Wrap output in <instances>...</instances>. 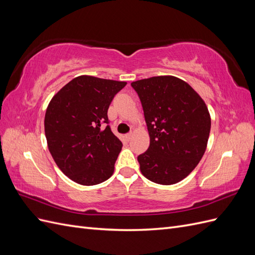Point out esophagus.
<instances>
[{"label":"esophagus","mask_w":255,"mask_h":255,"mask_svg":"<svg viewBox=\"0 0 255 255\" xmlns=\"http://www.w3.org/2000/svg\"><path fill=\"white\" fill-rule=\"evenodd\" d=\"M132 137H133V133H128V134L126 135L127 140H130V139H132Z\"/></svg>","instance_id":"1"}]
</instances>
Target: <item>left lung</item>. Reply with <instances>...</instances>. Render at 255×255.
Returning <instances> with one entry per match:
<instances>
[{"label": "left lung", "instance_id": "obj_1", "mask_svg": "<svg viewBox=\"0 0 255 255\" xmlns=\"http://www.w3.org/2000/svg\"><path fill=\"white\" fill-rule=\"evenodd\" d=\"M150 136V145L138 155L146 179L172 185L185 179L205 152L211 116L202 98L175 76H153L133 82Z\"/></svg>", "mask_w": 255, "mask_h": 255}]
</instances>
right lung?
Here are the masks:
<instances>
[{"label":"right lung","instance_id":"right-lung-1","mask_svg":"<svg viewBox=\"0 0 255 255\" xmlns=\"http://www.w3.org/2000/svg\"><path fill=\"white\" fill-rule=\"evenodd\" d=\"M126 85L81 75L52 98L44 117L48 146L58 168L75 183L91 186L114 173L122 142L112 132L107 111Z\"/></svg>","mask_w":255,"mask_h":255}]
</instances>
